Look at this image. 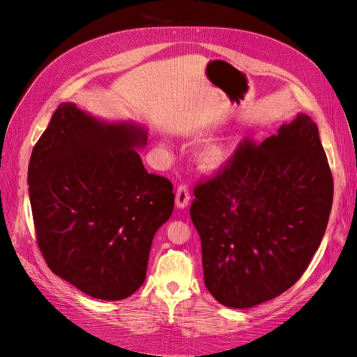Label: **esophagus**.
Here are the masks:
<instances>
[{
  "label": "esophagus",
  "mask_w": 357,
  "mask_h": 357,
  "mask_svg": "<svg viewBox=\"0 0 357 357\" xmlns=\"http://www.w3.org/2000/svg\"><path fill=\"white\" fill-rule=\"evenodd\" d=\"M190 202V193H189V189L186 185H181L178 189H176V195H175V203L176 206L179 209H183L189 205Z\"/></svg>",
  "instance_id": "34e87169"
}]
</instances>
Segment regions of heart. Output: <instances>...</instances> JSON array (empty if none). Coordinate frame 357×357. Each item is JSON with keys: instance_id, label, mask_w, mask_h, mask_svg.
<instances>
[{"instance_id": "heart-1", "label": "heart", "mask_w": 357, "mask_h": 357, "mask_svg": "<svg viewBox=\"0 0 357 357\" xmlns=\"http://www.w3.org/2000/svg\"><path fill=\"white\" fill-rule=\"evenodd\" d=\"M229 160V151L225 145L212 144L200 152L199 165L206 172H218Z\"/></svg>"}]
</instances>
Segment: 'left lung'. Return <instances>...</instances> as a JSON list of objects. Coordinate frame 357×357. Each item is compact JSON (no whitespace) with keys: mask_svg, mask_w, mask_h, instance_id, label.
<instances>
[{"mask_svg":"<svg viewBox=\"0 0 357 357\" xmlns=\"http://www.w3.org/2000/svg\"><path fill=\"white\" fill-rule=\"evenodd\" d=\"M193 195L189 213L213 298L251 308L281 295L308 268L332 209L318 126L299 113L259 145L244 139Z\"/></svg>","mask_w":357,"mask_h":357,"instance_id":"obj_1","label":"left lung"}]
</instances>
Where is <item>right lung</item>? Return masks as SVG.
Segmentation results:
<instances>
[{
	"mask_svg": "<svg viewBox=\"0 0 357 357\" xmlns=\"http://www.w3.org/2000/svg\"><path fill=\"white\" fill-rule=\"evenodd\" d=\"M145 142L139 126L62 103L32 149L29 200L42 256L97 299H124L144 284L152 238L174 211L172 183L148 174L134 149Z\"/></svg>",
	"mask_w": 357,
	"mask_h": 357,
	"instance_id": "1",
	"label": "right lung"
}]
</instances>
